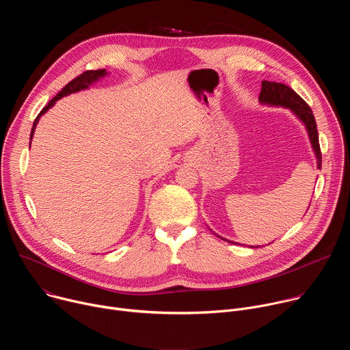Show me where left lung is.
<instances>
[{
	"label": "left lung",
	"instance_id": "left-lung-1",
	"mask_svg": "<svg viewBox=\"0 0 350 350\" xmlns=\"http://www.w3.org/2000/svg\"><path fill=\"white\" fill-rule=\"evenodd\" d=\"M259 101L263 105L282 107V108L289 109L299 120L305 124L316 161H317V169H321V151H320V144H319V133H317L316 119H314V115H313L310 107L304 101V99L299 96L292 88H289L288 85H285L282 83H274V81L265 80V81H262V91L259 94ZM224 241L235 243L228 239H224Z\"/></svg>",
	"mask_w": 350,
	"mask_h": 350
}]
</instances>
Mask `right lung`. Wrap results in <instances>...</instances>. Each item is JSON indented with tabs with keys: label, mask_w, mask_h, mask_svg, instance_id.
<instances>
[{
	"label": "right lung",
	"mask_w": 350,
	"mask_h": 350,
	"mask_svg": "<svg viewBox=\"0 0 350 350\" xmlns=\"http://www.w3.org/2000/svg\"><path fill=\"white\" fill-rule=\"evenodd\" d=\"M107 75H108V72H107L105 69L87 70V72L81 73L80 76H77L76 79H73L70 83H68V84L57 94V96H54V98L51 99V101L48 103V105L42 108V111H41V112L38 113V116L36 118V120H34V123H33V127H31V133H30V144H31V138H33V134H34V130H36V126H37L40 118H41L49 108H53V107L55 105V103L58 101V99H61V98H64V96H66V95H69V94L79 92V91H81V90L90 88L91 84H94V83L98 81V80H101V79L105 77Z\"/></svg>",
	"instance_id": "right-lung-1"
}]
</instances>
